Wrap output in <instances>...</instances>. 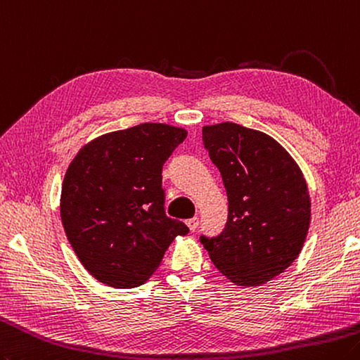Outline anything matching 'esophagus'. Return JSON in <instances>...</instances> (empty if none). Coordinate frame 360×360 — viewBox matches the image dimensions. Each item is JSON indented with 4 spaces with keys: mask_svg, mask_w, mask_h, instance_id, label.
Listing matches in <instances>:
<instances>
[{
    "mask_svg": "<svg viewBox=\"0 0 360 360\" xmlns=\"http://www.w3.org/2000/svg\"><path fill=\"white\" fill-rule=\"evenodd\" d=\"M198 224H200L198 218H190V220H187V226L190 231H195L196 228H198Z\"/></svg>",
    "mask_w": 360,
    "mask_h": 360,
    "instance_id": "1",
    "label": "esophagus"
}]
</instances>
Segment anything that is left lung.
<instances>
[{"label": "left lung", "mask_w": 360, "mask_h": 360, "mask_svg": "<svg viewBox=\"0 0 360 360\" xmlns=\"http://www.w3.org/2000/svg\"><path fill=\"white\" fill-rule=\"evenodd\" d=\"M209 158L228 195L220 236L201 237L231 283L257 287L298 257L311 223V196L301 168L269 134L224 122L202 128Z\"/></svg>", "instance_id": "left-lung-1"}]
</instances>
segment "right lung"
<instances>
[{
	"label": "right lung",
	"mask_w": 360,
	"mask_h": 360,
	"mask_svg": "<svg viewBox=\"0 0 360 360\" xmlns=\"http://www.w3.org/2000/svg\"><path fill=\"white\" fill-rule=\"evenodd\" d=\"M187 131L142 123L103 134L77 151L60 193V220L77 259L91 276L115 288L145 284L178 236L165 215L162 165Z\"/></svg>",
	"instance_id": "add662e5"
}]
</instances>
